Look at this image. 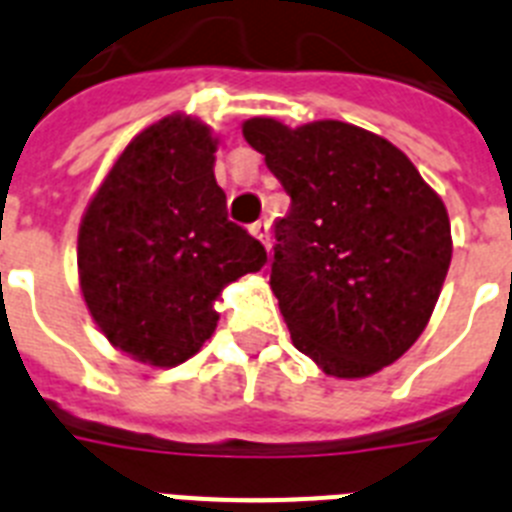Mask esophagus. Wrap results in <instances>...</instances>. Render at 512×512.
Segmentation results:
<instances>
[{
    "mask_svg": "<svg viewBox=\"0 0 512 512\" xmlns=\"http://www.w3.org/2000/svg\"><path fill=\"white\" fill-rule=\"evenodd\" d=\"M250 231H252V234H255L257 239H260L262 244H265V247H268V242H270V226H268V221H255V224L250 226Z\"/></svg>",
    "mask_w": 512,
    "mask_h": 512,
    "instance_id": "obj_1",
    "label": "esophagus"
}]
</instances>
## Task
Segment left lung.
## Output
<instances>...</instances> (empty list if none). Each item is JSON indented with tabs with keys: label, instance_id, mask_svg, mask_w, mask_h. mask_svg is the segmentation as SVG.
Segmentation results:
<instances>
[{
	"label": "left lung",
	"instance_id": "1",
	"mask_svg": "<svg viewBox=\"0 0 512 512\" xmlns=\"http://www.w3.org/2000/svg\"><path fill=\"white\" fill-rule=\"evenodd\" d=\"M242 133L291 195L275 221L270 288L293 345L337 379L397 361L451 265L441 198L397 146L350 123L252 118Z\"/></svg>",
	"mask_w": 512,
	"mask_h": 512
}]
</instances>
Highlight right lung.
<instances>
[{"label": "right lung", "instance_id": "1", "mask_svg": "<svg viewBox=\"0 0 512 512\" xmlns=\"http://www.w3.org/2000/svg\"><path fill=\"white\" fill-rule=\"evenodd\" d=\"M208 126L170 115L126 146L79 226V283L92 319L123 353L177 366L201 350L226 283L268 252L229 221Z\"/></svg>", "mask_w": 512, "mask_h": 512}]
</instances>
